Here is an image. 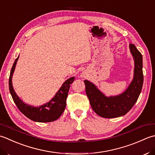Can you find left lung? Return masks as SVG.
I'll return each mask as SVG.
<instances>
[{
	"instance_id": "8db88e82",
	"label": "left lung",
	"mask_w": 155,
	"mask_h": 155,
	"mask_svg": "<svg viewBox=\"0 0 155 155\" xmlns=\"http://www.w3.org/2000/svg\"><path fill=\"white\" fill-rule=\"evenodd\" d=\"M134 61V76L124 92L114 96H106L95 84L84 80L86 92L93 110L106 118H117L130 111L139 97L143 85V56L133 44L129 45Z\"/></svg>"
}]
</instances>
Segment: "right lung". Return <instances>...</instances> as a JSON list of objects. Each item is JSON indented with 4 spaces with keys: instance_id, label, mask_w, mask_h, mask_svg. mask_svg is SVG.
I'll list each match as a JSON object with an SVG mask.
<instances>
[{
    "instance_id": "obj_1",
    "label": "right lung",
    "mask_w": 155,
    "mask_h": 155,
    "mask_svg": "<svg viewBox=\"0 0 155 155\" xmlns=\"http://www.w3.org/2000/svg\"><path fill=\"white\" fill-rule=\"evenodd\" d=\"M18 58H19V55L15 59L12 65L8 81L9 90H10V93L16 106L25 116H26L28 118L33 121L38 122H49L56 120L61 116L65 108L66 99L68 95L70 84L73 83L74 81V77L68 79L62 84L58 92L49 102L39 107L30 106L23 102V100L16 94L12 87V78Z\"/></svg>"
}]
</instances>
